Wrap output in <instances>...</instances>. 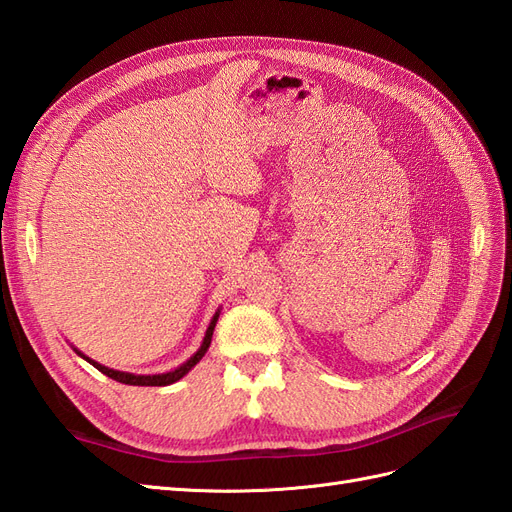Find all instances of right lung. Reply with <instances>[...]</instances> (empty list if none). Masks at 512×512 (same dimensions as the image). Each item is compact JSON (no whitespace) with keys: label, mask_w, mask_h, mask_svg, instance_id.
Here are the masks:
<instances>
[{"label":"right lung","mask_w":512,"mask_h":512,"mask_svg":"<svg viewBox=\"0 0 512 512\" xmlns=\"http://www.w3.org/2000/svg\"><path fill=\"white\" fill-rule=\"evenodd\" d=\"M218 318H220V309L218 312L213 314V318H211V322H209V327H207V331H205V337H203V344H200V348L190 356L188 361L185 363H181L179 367H175V369H170V371H164V374H147V376H141V374H130V371H117V369H111V367H106V365H100L98 361H94V359H89L87 354H83L81 350H76L74 346V352L81 356V359H85L87 363H91L94 365L98 371H102L104 376H108V378H113V380H117V382H121V384H130V386H166V384H173V382H177V380H181L185 374H188V371L203 359L205 356V352L209 350V346H211V337H213V329H215V324H218Z\"/></svg>","instance_id":"right-lung-1"}]
</instances>
